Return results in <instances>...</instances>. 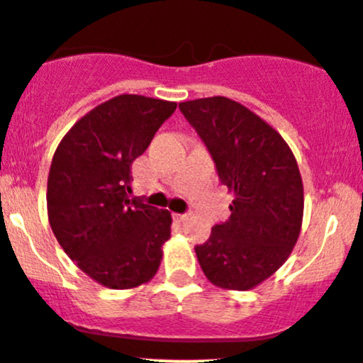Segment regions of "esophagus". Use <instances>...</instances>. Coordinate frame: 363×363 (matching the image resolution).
<instances>
[{
	"instance_id": "esophagus-1",
	"label": "esophagus",
	"mask_w": 363,
	"mask_h": 363,
	"mask_svg": "<svg viewBox=\"0 0 363 363\" xmlns=\"http://www.w3.org/2000/svg\"><path fill=\"white\" fill-rule=\"evenodd\" d=\"M189 218H190L189 213H183V215H177L178 222H186V220H189Z\"/></svg>"
}]
</instances>
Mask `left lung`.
Instances as JSON below:
<instances>
[{
    "mask_svg": "<svg viewBox=\"0 0 363 363\" xmlns=\"http://www.w3.org/2000/svg\"><path fill=\"white\" fill-rule=\"evenodd\" d=\"M234 194L230 216L196 246L213 285L250 290L292 253L302 225L304 189L297 160L278 130L236 101L213 96L180 103Z\"/></svg>",
    "mask_w": 363,
    "mask_h": 363,
    "instance_id": "1",
    "label": "left lung"
}]
</instances>
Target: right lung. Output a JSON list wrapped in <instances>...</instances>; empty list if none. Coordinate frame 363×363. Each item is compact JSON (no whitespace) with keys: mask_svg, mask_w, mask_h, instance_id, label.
Returning <instances> with one entry per match:
<instances>
[{"mask_svg":"<svg viewBox=\"0 0 363 363\" xmlns=\"http://www.w3.org/2000/svg\"><path fill=\"white\" fill-rule=\"evenodd\" d=\"M177 103L122 94L66 133L47 183L52 233L99 285L125 290L150 281L171 236V213L133 199L130 166Z\"/></svg>","mask_w":363,"mask_h":363,"instance_id":"right-lung-1","label":"right lung"}]
</instances>
